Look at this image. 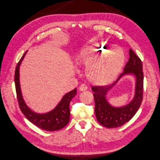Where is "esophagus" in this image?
<instances>
[{"instance_id":"34e87169","label":"esophagus","mask_w":160,"mask_h":160,"mask_svg":"<svg viewBox=\"0 0 160 160\" xmlns=\"http://www.w3.org/2000/svg\"><path fill=\"white\" fill-rule=\"evenodd\" d=\"M87 86L86 85H85V84H82V85H81L80 86H79V90H81V91H85V90H87Z\"/></svg>"}]
</instances>
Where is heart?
<instances>
[{"instance_id":"1","label":"heart","mask_w":160,"mask_h":160,"mask_svg":"<svg viewBox=\"0 0 160 160\" xmlns=\"http://www.w3.org/2000/svg\"><path fill=\"white\" fill-rule=\"evenodd\" d=\"M80 66L86 67L85 74L94 85L105 86L117 78L125 60L123 51L117 47L99 42L83 49L78 55Z\"/></svg>"}]
</instances>
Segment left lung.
I'll use <instances>...</instances> for the list:
<instances>
[{
  "mask_svg": "<svg viewBox=\"0 0 160 160\" xmlns=\"http://www.w3.org/2000/svg\"><path fill=\"white\" fill-rule=\"evenodd\" d=\"M130 58L117 80L109 86H95L92 87L95 101V114L97 120L102 126L108 128H115L122 126L130 120L140 108L143 94L142 64L139 57L132 49L129 51ZM132 74L136 77L135 96L132 102L120 108L111 106L106 99V94L122 76Z\"/></svg>",
  "mask_w": 160,
  "mask_h": 160,
  "instance_id": "obj_1",
  "label": "left lung"
}]
</instances>
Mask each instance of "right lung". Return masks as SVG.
Returning a JSON list of instances; mask_svg holds the SVG:
<instances>
[{"instance_id":"1","label":"right lung","mask_w":160,"mask_h":160,"mask_svg":"<svg viewBox=\"0 0 160 160\" xmlns=\"http://www.w3.org/2000/svg\"><path fill=\"white\" fill-rule=\"evenodd\" d=\"M27 52H25L18 63L15 72V85L21 111L30 122L42 130L49 132L61 130L69 122L70 117V103L72 99L76 95L77 89L75 88L65 94L56 108L51 111L44 114H38L30 109L22 98L19 83V67Z\"/></svg>"}]
</instances>
